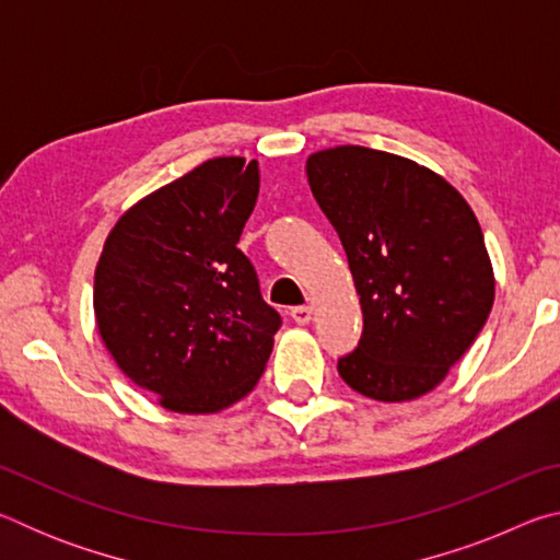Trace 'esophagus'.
Masks as SVG:
<instances>
[{
    "label": "esophagus",
    "instance_id": "1",
    "mask_svg": "<svg viewBox=\"0 0 560 560\" xmlns=\"http://www.w3.org/2000/svg\"><path fill=\"white\" fill-rule=\"evenodd\" d=\"M289 316H291L293 324L306 326L308 320H311V306H293V308L289 311Z\"/></svg>",
    "mask_w": 560,
    "mask_h": 560
}]
</instances>
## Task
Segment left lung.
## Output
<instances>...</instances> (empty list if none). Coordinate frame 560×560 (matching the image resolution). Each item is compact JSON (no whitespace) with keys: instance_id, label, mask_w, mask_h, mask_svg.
I'll list each match as a JSON object with an SVG mask.
<instances>
[{"instance_id":"left-lung-1","label":"left lung","mask_w":560,"mask_h":560,"mask_svg":"<svg viewBox=\"0 0 560 560\" xmlns=\"http://www.w3.org/2000/svg\"><path fill=\"white\" fill-rule=\"evenodd\" d=\"M306 173L363 308V336L338 358L340 377L383 402L430 393L494 303V271L471 207L432 170L363 145L320 150Z\"/></svg>"}]
</instances>
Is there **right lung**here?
Listing matches in <instances>:
<instances>
[{
    "label": "right lung",
    "mask_w": 560,
    "mask_h": 560,
    "mask_svg": "<svg viewBox=\"0 0 560 560\" xmlns=\"http://www.w3.org/2000/svg\"><path fill=\"white\" fill-rule=\"evenodd\" d=\"M257 195V160H207L130 207L103 244L101 338L167 410H222L267 368L281 316L236 246Z\"/></svg>",
    "instance_id": "1"
}]
</instances>
